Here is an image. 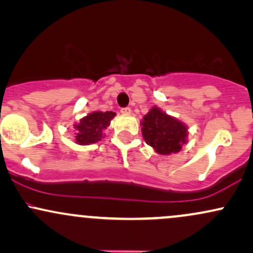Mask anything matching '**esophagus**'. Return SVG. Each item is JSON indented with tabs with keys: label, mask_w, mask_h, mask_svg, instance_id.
I'll list each match as a JSON object with an SVG mask.
<instances>
[{
	"label": "esophagus",
	"mask_w": 253,
	"mask_h": 253,
	"mask_svg": "<svg viewBox=\"0 0 253 253\" xmlns=\"http://www.w3.org/2000/svg\"><path fill=\"white\" fill-rule=\"evenodd\" d=\"M121 113H123L124 115H129L130 113H132V109H130L129 107H125V108H121Z\"/></svg>",
	"instance_id": "obj_1"
}]
</instances>
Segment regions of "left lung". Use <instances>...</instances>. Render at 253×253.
<instances>
[{
	"mask_svg": "<svg viewBox=\"0 0 253 253\" xmlns=\"http://www.w3.org/2000/svg\"><path fill=\"white\" fill-rule=\"evenodd\" d=\"M140 125L144 140L159 155L177 153L187 144V126L158 107H152Z\"/></svg>",
	"mask_w": 253,
	"mask_h": 253,
	"instance_id": "1",
	"label": "left lung"
}]
</instances>
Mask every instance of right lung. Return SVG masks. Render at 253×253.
Masks as SVG:
<instances>
[{
    "instance_id": "add662e5",
    "label": "right lung",
    "mask_w": 253,
    "mask_h": 253,
    "mask_svg": "<svg viewBox=\"0 0 253 253\" xmlns=\"http://www.w3.org/2000/svg\"><path fill=\"white\" fill-rule=\"evenodd\" d=\"M114 117V112H92L81 119L80 123L74 125L76 143L89 145L100 141L103 138V129L109 126Z\"/></svg>"
}]
</instances>
